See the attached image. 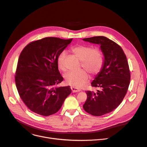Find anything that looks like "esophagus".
I'll use <instances>...</instances> for the list:
<instances>
[{
	"label": "esophagus",
	"instance_id": "obj_1",
	"mask_svg": "<svg viewBox=\"0 0 147 147\" xmlns=\"http://www.w3.org/2000/svg\"><path fill=\"white\" fill-rule=\"evenodd\" d=\"M71 89L72 90V92H73V93H75V92H78L80 91V89H78V88L74 87V86H71Z\"/></svg>",
	"mask_w": 147,
	"mask_h": 147
}]
</instances>
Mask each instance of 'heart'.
<instances>
[{
    "label": "heart",
    "mask_w": 147,
    "mask_h": 147,
    "mask_svg": "<svg viewBox=\"0 0 147 147\" xmlns=\"http://www.w3.org/2000/svg\"><path fill=\"white\" fill-rule=\"evenodd\" d=\"M75 55L81 61L82 66L92 74H98L102 68L104 58L99 49L92 48L88 45H77L71 49ZM66 53L62 51L57 58V65L59 69L64 71V59ZM65 82L76 88H81L89 79L88 72L84 69L78 71H68L64 75Z\"/></svg>",
    "instance_id": "1"
}]
</instances>
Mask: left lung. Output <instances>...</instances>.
<instances>
[{
	"label": "left lung",
	"instance_id": "8db88e82",
	"mask_svg": "<svg viewBox=\"0 0 147 147\" xmlns=\"http://www.w3.org/2000/svg\"><path fill=\"white\" fill-rule=\"evenodd\" d=\"M100 45L104 60L102 69L91 83L97 92L88 90L83 105L89 114L101 116L115 110L122 102L129 86L130 74L126 56L120 46L104 36L83 38Z\"/></svg>",
	"mask_w": 147,
	"mask_h": 147
}]
</instances>
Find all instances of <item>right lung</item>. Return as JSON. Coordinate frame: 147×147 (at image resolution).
Segmentation results:
<instances>
[{"mask_svg": "<svg viewBox=\"0 0 147 147\" xmlns=\"http://www.w3.org/2000/svg\"><path fill=\"white\" fill-rule=\"evenodd\" d=\"M72 40L45 37L30 43L20 53L15 84L22 101L33 112L44 116L55 114L71 93L69 86H55L63 80L58 56Z\"/></svg>", "mask_w": 147, "mask_h": 147, "instance_id": "right-lung-1", "label": "right lung"}]
</instances>
